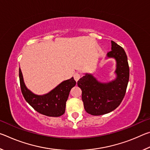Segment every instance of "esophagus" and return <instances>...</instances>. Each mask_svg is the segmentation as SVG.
<instances>
[{
    "mask_svg": "<svg viewBox=\"0 0 150 150\" xmlns=\"http://www.w3.org/2000/svg\"><path fill=\"white\" fill-rule=\"evenodd\" d=\"M73 77H74V79L75 80L76 82H77L79 79L80 77H81V75L79 74V73H75L74 75H73Z\"/></svg>",
    "mask_w": 150,
    "mask_h": 150,
    "instance_id": "esophagus-1",
    "label": "esophagus"
}]
</instances>
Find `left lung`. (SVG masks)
Here are the masks:
<instances>
[{"label": "left lung", "instance_id": "obj_1", "mask_svg": "<svg viewBox=\"0 0 150 150\" xmlns=\"http://www.w3.org/2000/svg\"><path fill=\"white\" fill-rule=\"evenodd\" d=\"M111 51L106 58L116 60L115 79L108 83H101L91 73L77 81V85L82 91V100L85 110L94 116L110 112L120 105L125 95L129 81L128 58L122 47L111 41Z\"/></svg>", "mask_w": 150, "mask_h": 150}]
</instances>
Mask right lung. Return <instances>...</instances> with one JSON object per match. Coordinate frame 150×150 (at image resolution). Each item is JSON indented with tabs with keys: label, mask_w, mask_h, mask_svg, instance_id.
Here are the masks:
<instances>
[{
	"label": "right lung",
	"mask_w": 150,
	"mask_h": 150,
	"mask_svg": "<svg viewBox=\"0 0 150 150\" xmlns=\"http://www.w3.org/2000/svg\"><path fill=\"white\" fill-rule=\"evenodd\" d=\"M19 78L22 95L35 110L42 115L52 117H58L64 114L70 91L76 85L73 77L63 81L54 89L43 95H35L26 87L20 68Z\"/></svg>",
	"instance_id": "1"
}]
</instances>
